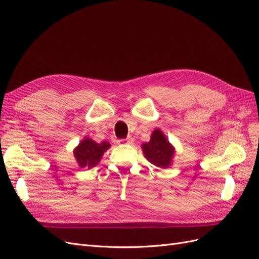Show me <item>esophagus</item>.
<instances>
[{
  "mask_svg": "<svg viewBox=\"0 0 259 259\" xmlns=\"http://www.w3.org/2000/svg\"><path fill=\"white\" fill-rule=\"evenodd\" d=\"M133 142H134L133 138H123V139L117 140V144L119 145H131V144H133Z\"/></svg>",
  "mask_w": 259,
  "mask_h": 259,
  "instance_id": "esophagus-1",
  "label": "esophagus"
}]
</instances>
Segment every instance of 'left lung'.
Here are the masks:
<instances>
[{
	"instance_id": "1",
	"label": "left lung",
	"mask_w": 259,
	"mask_h": 259,
	"mask_svg": "<svg viewBox=\"0 0 259 259\" xmlns=\"http://www.w3.org/2000/svg\"><path fill=\"white\" fill-rule=\"evenodd\" d=\"M142 148L147 160L153 165L166 168L171 164L175 148L169 144L161 130H154L150 142L143 144Z\"/></svg>"
}]
</instances>
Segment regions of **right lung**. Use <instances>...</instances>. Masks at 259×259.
Masks as SVG:
<instances>
[{
  "label": "right lung",
  "instance_id": "right-lung-1",
  "mask_svg": "<svg viewBox=\"0 0 259 259\" xmlns=\"http://www.w3.org/2000/svg\"><path fill=\"white\" fill-rule=\"evenodd\" d=\"M109 148H110V144L107 142L97 144L91 138L86 137L74 149L73 154L80 167L92 168L100 162L101 156Z\"/></svg>",
  "mask_w": 259,
  "mask_h": 259
}]
</instances>
